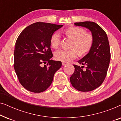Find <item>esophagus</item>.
<instances>
[{"label":"esophagus","instance_id":"obj_1","mask_svg":"<svg viewBox=\"0 0 121 121\" xmlns=\"http://www.w3.org/2000/svg\"><path fill=\"white\" fill-rule=\"evenodd\" d=\"M62 64L63 65H67V63H65V62H62Z\"/></svg>","mask_w":121,"mask_h":121}]
</instances>
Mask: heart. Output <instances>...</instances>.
<instances>
[{"label":"heart","instance_id":"1","mask_svg":"<svg viewBox=\"0 0 121 121\" xmlns=\"http://www.w3.org/2000/svg\"><path fill=\"white\" fill-rule=\"evenodd\" d=\"M66 37L72 41L69 50L58 51L54 54L56 60L67 63L77 57H84L90 52L94 43L93 36L86 32L82 28L77 26H70L64 31ZM60 37L58 33H54L51 36L50 43L54 48L57 49L60 45Z\"/></svg>","mask_w":121,"mask_h":121}]
</instances>
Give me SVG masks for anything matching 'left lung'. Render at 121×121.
Here are the masks:
<instances>
[{
    "label": "left lung",
    "mask_w": 121,
    "mask_h": 121,
    "mask_svg": "<svg viewBox=\"0 0 121 121\" xmlns=\"http://www.w3.org/2000/svg\"><path fill=\"white\" fill-rule=\"evenodd\" d=\"M75 26L89 29L94 37L90 52L78 61L82 66L74 65L75 71L70 78L73 86L78 91H90L101 85L106 76L111 59L108 39L105 31L95 22H75ZM85 69H83L84 66Z\"/></svg>",
    "instance_id": "8db88e82"
}]
</instances>
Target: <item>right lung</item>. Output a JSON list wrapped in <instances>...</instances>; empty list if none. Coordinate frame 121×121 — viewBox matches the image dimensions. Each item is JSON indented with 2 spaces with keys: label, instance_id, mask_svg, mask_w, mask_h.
<instances>
[{
  "label": "right lung",
  "instance_id": "add662e5",
  "mask_svg": "<svg viewBox=\"0 0 121 121\" xmlns=\"http://www.w3.org/2000/svg\"><path fill=\"white\" fill-rule=\"evenodd\" d=\"M63 26L37 22L28 26L18 37L14 67L19 82L28 91L35 93L45 91L62 66L60 61L51 59L53 54L50 39ZM43 63L46 65L42 66Z\"/></svg>",
  "mask_w": 121,
  "mask_h": 121
}]
</instances>
